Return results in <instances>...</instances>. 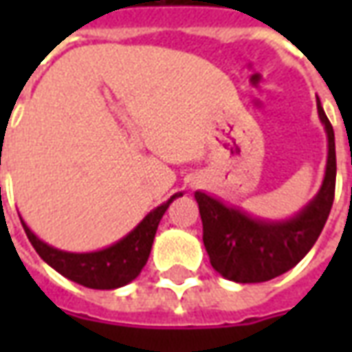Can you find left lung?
I'll list each match as a JSON object with an SVG mask.
<instances>
[{
    "mask_svg": "<svg viewBox=\"0 0 352 352\" xmlns=\"http://www.w3.org/2000/svg\"><path fill=\"white\" fill-rule=\"evenodd\" d=\"M318 118L328 138V160L322 186L300 213L288 221H262L241 209L224 206L206 192H196L204 245L211 265L224 279L264 283L292 270L311 251L324 228L336 192L333 128L317 98Z\"/></svg>",
    "mask_w": 352,
    "mask_h": 352,
    "instance_id": "obj_1",
    "label": "left lung"
}]
</instances>
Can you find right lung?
Segmentation results:
<instances>
[{
  "label": "right lung",
  "mask_w": 352,
  "mask_h": 352,
  "mask_svg": "<svg viewBox=\"0 0 352 352\" xmlns=\"http://www.w3.org/2000/svg\"><path fill=\"white\" fill-rule=\"evenodd\" d=\"M179 196H183V194L181 192L173 194L166 204H162L146 214L128 236L107 249L96 252L60 251V249H54L41 241L32 230L28 228L24 221H22V226H24L28 239L34 245L37 254L58 273H62L64 277L73 283H79L82 287L113 290V288L124 287V285L131 283L141 273L143 265L148 260L151 249H153V241L160 219L166 213L169 204Z\"/></svg>",
  "instance_id": "right-lung-1"
}]
</instances>
